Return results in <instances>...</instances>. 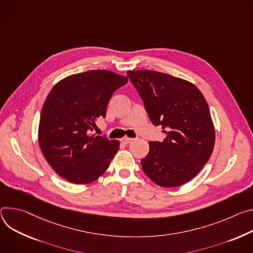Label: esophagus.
<instances>
[{
	"instance_id": "34e87169",
	"label": "esophagus",
	"mask_w": 253,
	"mask_h": 253,
	"mask_svg": "<svg viewBox=\"0 0 253 253\" xmlns=\"http://www.w3.org/2000/svg\"><path fill=\"white\" fill-rule=\"evenodd\" d=\"M131 141H132V138H130V137H126V136H125V137H123V138L121 139V142H122L123 144H125V145L129 144Z\"/></svg>"
}]
</instances>
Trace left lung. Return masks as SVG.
<instances>
[{
  "instance_id": "8db88e82",
  "label": "left lung",
  "mask_w": 253,
  "mask_h": 253,
  "mask_svg": "<svg viewBox=\"0 0 253 253\" xmlns=\"http://www.w3.org/2000/svg\"><path fill=\"white\" fill-rule=\"evenodd\" d=\"M154 126H162L163 142H150L142 159L144 173L161 187L181 186L210 159L215 131L208 103L194 84L153 70L127 71Z\"/></svg>"
}]
</instances>
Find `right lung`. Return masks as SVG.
I'll return each instance as SVG.
<instances>
[{
    "mask_svg": "<svg viewBox=\"0 0 253 253\" xmlns=\"http://www.w3.org/2000/svg\"><path fill=\"white\" fill-rule=\"evenodd\" d=\"M127 77L107 70L70 75L49 92L39 124L41 151L60 177L73 184L99 178L120 149V142L91 134L95 122L105 118L114 92Z\"/></svg>",
    "mask_w": 253,
    "mask_h": 253,
    "instance_id": "obj_1",
    "label": "right lung"
}]
</instances>
